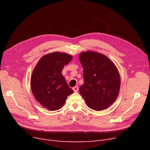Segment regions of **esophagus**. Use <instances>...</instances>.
Returning a JSON list of instances; mask_svg holds the SVG:
<instances>
[{
  "mask_svg": "<svg viewBox=\"0 0 150 150\" xmlns=\"http://www.w3.org/2000/svg\"><path fill=\"white\" fill-rule=\"evenodd\" d=\"M73 90L74 92H77L78 91V86H75L74 88H73Z\"/></svg>",
  "mask_w": 150,
  "mask_h": 150,
  "instance_id": "obj_1",
  "label": "esophagus"
}]
</instances>
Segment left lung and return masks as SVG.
<instances>
[{"instance_id": "obj_1", "label": "left lung", "mask_w": 150, "mask_h": 150, "mask_svg": "<svg viewBox=\"0 0 150 150\" xmlns=\"http://www.w3.org/2000/svg\"><path fill=\"white\" fill-rule=\"evenodd\" d=\"M79 59L84 76V84L79 89L81 96L89 108L97 111L107 109L119 96V70L106 55L97 52H83Z\"/></svg>"}]
</instances>
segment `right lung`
I'll use <instances>...</instances> for the list:
<instances>
[{
	"instance_id": "right-lung-1",
	"label": "right lung",
	"mask_w": 150,
	"mask_h": 150,
	"mask_svg": "<svg viewBox=\"0 0 150 150\" xmlns=\"http://www.w3.org/2000/svg\"><path fill=\"white\" fill-rule=\"evenodd\" d=\"M72 56L63 52L46 54L39 60L31 76V89L35 99L44 108L57 111L74 93L69 87L62 70Z\"/></svg>"
}]
</instances>
